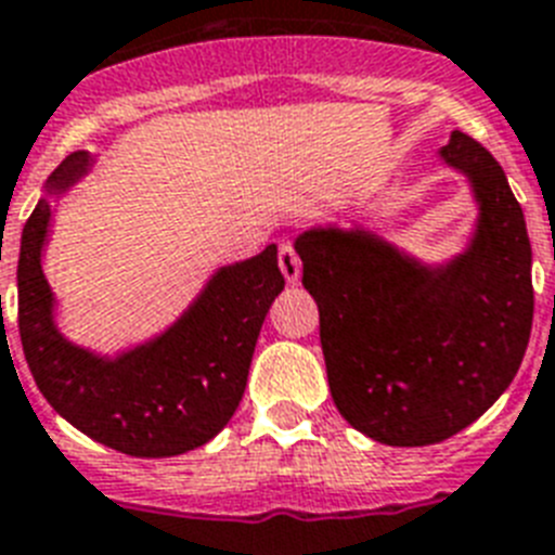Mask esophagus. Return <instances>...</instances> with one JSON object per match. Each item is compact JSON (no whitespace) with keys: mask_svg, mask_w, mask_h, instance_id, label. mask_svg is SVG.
<instances>
[{"mask_svg":"<svg viewBox=\"0 0 555 555\" xmlns=\"http://www.w3.org/2000/svg\"><path fill=\"white\" fill-rule=\"evenodd\" d=\"M278 267H281L283 278L288 283L300 281V255H297L295 246L281 244V249H278Z\"/></svg>","mask_w":555,"mask_h":555,"instance_id":"obj_1","label":"esophagus"}]
</instances>
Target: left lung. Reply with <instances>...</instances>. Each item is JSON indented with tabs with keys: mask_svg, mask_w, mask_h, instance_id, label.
<instances>
[{
	"mask_svg": "<svg viewBox=\"0 0 555 555\" xmlns=\"http://www.w3.org/2000/svg\"><path fill=\"white\" fill-rule=\"evenodd\" d=\"M442 158L479 198L470 249L442 269L402 258L365 232L297 237L304 286L318 300L334 405L383 446H434L502 397L533 323L530 241L499 162L453 130Z\"/></svg>",
	"mask_w": 555,
	"mask_h": 555,
	"instance_id": "1",
	"label": "left lung"
}]
</instances>
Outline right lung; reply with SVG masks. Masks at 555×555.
I'll return each mask as SVG.
<instances>
[{"label":"right lung","mask_w":555,"mask_h":555,"mask_svg":"<svg viewBox=\"0 0 555 555\" xmlns=\"http://www.w3.org/2000/svg\"><path fill=\"white\" fill-rule=\"evenodd\" d=\"M90 158L67 155L48 178L62 192L85 176ZM50 204H36L22 229L20 337L44 400L81 434L127 456H176L204 446L232 420L269 306L286 281L278 249L223 267L204 295L158 340L102 360L76 349L53 326V295L41 274Z\"/></svg>","instance_id":"add662e5"}]
</instances>
